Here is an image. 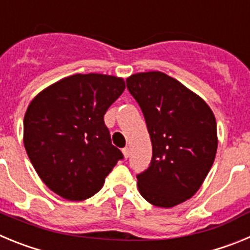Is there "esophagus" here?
Instances as JSON below:
<instances>
[{
  "label": "esophagus",
  "instance_id": "34e87169",
  "mask_svg": "<svg viewBox=\"0 0 250 250\" xmlns=\"http://www.w3.org/2000/svg\"><path fill=\"white\" fill-rule=\"evenodd\" d=\"M123 154H124V156H125V159L129 158V156H130V149H129V147H124Z\"/></svg>",
  "mask_w": 250,
  "mask_h": 250
}]
</instances>
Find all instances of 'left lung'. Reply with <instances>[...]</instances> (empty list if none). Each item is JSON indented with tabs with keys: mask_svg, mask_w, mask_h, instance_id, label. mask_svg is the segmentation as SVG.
<instances>
[{
	"mask_svg": "<svg viewBox=\"0 0 250 250\" xmlns=\"http://www.w3.org/2000/svg\"><path fill=\"white\" fill-rule=\"evenodd\" d=\"M126 86L152 145L150 167L136 176L139 191L155 207H175L199 190L213 165L215 116L202 98L164 72L131 75Z\"/></svg>",
	"mask_w": 250,
	"mask_h": 250,
	"instance_id": "obj_1",
	"label": "left lung"
}]
</instances>
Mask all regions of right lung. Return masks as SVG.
<instances>
[{
	"label": "right lung",
	"mask_w": 250,
	"mask_h": 250,
	"mask_svg": "<svg viewBox=\"0 0 250 250\" xmlns=\"http://www.w3.org/2000/svg\"><path fill=\"white\" fill-rule=\"evenodd\" d=\"M124 90L120 77L76 74L46 87L28 105L23 119L26 152L41 180L63 199L95 195L124 158L104 123Z\"/></svg>",
	"instance_id": "obj_1"
}]
</instances>
